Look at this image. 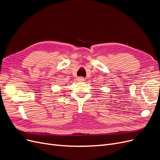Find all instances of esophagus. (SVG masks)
<instances>
[{
  "label": "esophagus",
  "mask_w": 160,
  "mask_h": 160,
  "mask_svg": "<svg viewBox=\"0 0 160 160\" xmlns=\"http://www.w3.org/2000/svg\"><path fill=\"white\" fill-rule=\"evenodd\" d=\"M77 81H80V82L84 81H85V79L83 78V77H78V78H77Z\"/></svg>",
  "instance_id": "1"
}]
</instances>
